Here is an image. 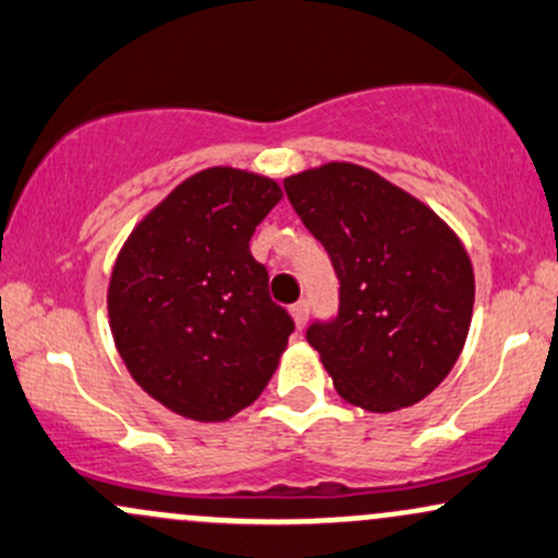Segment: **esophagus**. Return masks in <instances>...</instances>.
Segmentation results:
<instances>
[{"label": "esophagus", "mask_w": 558, "mask_h": 558, "mask_svg": "<svg viewBox=\"0 0 558 558\" xmlns=\"http://www.w3.org/2000/svg\"><path fill=\"white\" fill-rule=\"evenodd\" d=\"M290 314H292V322H295V327L303 329L305 322H308V303L298 301L295 305H290Z\"/></svg>", "instance_id": "obj_1"}]
</instances>
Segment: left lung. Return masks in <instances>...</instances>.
Returning a JSON list of instances; mask_svg holds the SVG:
<instances>
[{
	"instance_id": "left-lung-1",
	"label": "left lung",
	"mask_w": 558,
	"mask_h": 558,
	"mask_svg": "<svg viewBox=\"0 0 558 558\" xmlns=\"http://www.w3.org/2000/svg\"><path fill=\"white\" fill-rule=\"evenodd\" d=\"M284 189L340 279L338 319L308 329L335 391L367 412L423 401L469 338L476 281L460 236L353 161L295 172Z\"/></svg>"
}]
</instances>
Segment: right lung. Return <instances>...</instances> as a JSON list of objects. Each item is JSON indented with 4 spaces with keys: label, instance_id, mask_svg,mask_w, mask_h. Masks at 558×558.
<instances>
[{
    "label": "right lung",
    "instance_id": "1",
    "mask_svg": "<svg viewBox=\"0 0 558 558\" xmlns=\"http://www.w3.org/2000/svg\"><path fill=\"white\" fill-rule=\"evenodd\" d=\"M281 196L260 172L207 167L148 209L113 260V345L137 386L185 421H231L287 351L295 325L250 253Z\"/></svg>",
    "mask_w": 558,
    "mask_h": 558
}]
</instances>
